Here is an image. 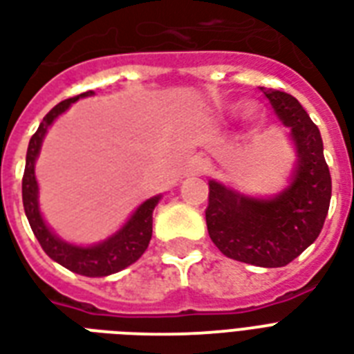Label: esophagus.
Instances as JSON below:
<instances>
[{"label": "esophagus", "mask_w": 354, "mask_h": 354, "mask_svg": "<svg viewBox=\"0 0 354 354\" xmlns=\"http://www.w3.org/2000/svg\"><path fill=\"white\" fill-rule=\"evenodd\" d=\"M208 171V162L205 158H192L188 164V174L190 175H205Z\"/></svg>", "instance_id": "esophagus-1"}]
</instances>
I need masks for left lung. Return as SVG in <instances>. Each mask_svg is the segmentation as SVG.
I'll use <instances>...</instances> for the list:
<instances>
[{
    "instance_id": "obj_1",
    "label": "left lung",
    "mask_w": 354,
    "mask_h": 354,
    "mask_svg": "<svg viewBox=\"0 0 354 354\" xmlns=\"http://www.w3.org/2000/svg\"><path fill=\"white\" fill-rule=\"evenodd\" d=\"M260 92L290 127L297 153L292 183L279 196L259 199L208 180L205 218L210 240L225 257L260 268H282L319 236L333 183L319 129L299 101L281 90L260 86Z\"/></svg>"
}]
</instances>
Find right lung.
<instances>
[{
  "instance_id": "right-lung-1",
  "label": "right lung",
  "mask_w": 354,
  "mask_h": 354,
  "mask_svg": "<svg viewBox=\"0 0 354 354\" xmlns=\"http://www.w3.org/2000/svg\"><path fill=\"white\" fill-rule=\"evenodd\" d=\"M94 92L88 90L84 94H79L70 100L60 101L59 105L53 106L46 114L42 123L38 125L37 133L32 134L29 140L26 157V171L21 179V199H24V208L26 216L29 220L35 236L40 242L42 249L46 251L49 259L64 266L66 270L79 273L84 277H106L122 271L144 254V251L149 245L153 234V210L160 201V196H155L140 205L134 214L127 220V223L111 238H106L105 242L81 248V245H72V243L62 242L59 236H55L51 229L46 225L40 208H38V183L35 177V162H37L38 153L42 140L48 133V127L68 109L75 103L79 97H88Z\"/></svg>"
}]
</instances>
